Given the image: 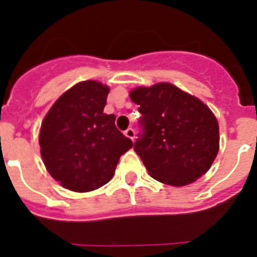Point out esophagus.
I'll return each mask as SVG.
<instances>
[{"instance_id": "1", "label": "esophagus", "mask_w": 257, "mask_h": 257, "mask_svg": "<svg viewBox=\"0 0 257 257\" xmlns=\"http://www.w3.org/2000/svg\"><path fill=\"white\" fill-rule=\"evenodd\" d=\"M125 136L128 137V139L134 140V139H135V130L131 128V127L126 130V131H125Z\"/></svg>"}]
</instances>
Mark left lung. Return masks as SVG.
I'll list each match as a JSON object with an SVG mask.
<instances>
[{"mask_svg": "<svg viewBox=\"0 0 257 257\" xmlns=\"http://www.w3.org/2000/svg\"><path fill=\"white\" fill-rule=\"evenodd\" d=\"M130 97L141 113L134 150L151 177L185 186L209 171L220 137L217 120L202 101L167 82L136 87Z\"/></svg>", "mask_w": 257, "mask_h": 257, "instance_id": "obj_1", "label": "left lung"}]
</instances>
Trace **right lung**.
<instances>
[{"label":"right lung","instance_id":"1","mask_svg":"<svg viewBox=\"0 0 257 257\" xmlns=\"http://www.w3.org/2000/svg\"><path fill=\"white\" fill-rule=\"evenodd\" d=\"M110 88L83 81L66 91L43 118L41 156L51 176L63 187L87 192L107 184L121 155L134 144L103 113Z\"/></svg>","mask_w":257,"mask_h":257}]
</instances>
